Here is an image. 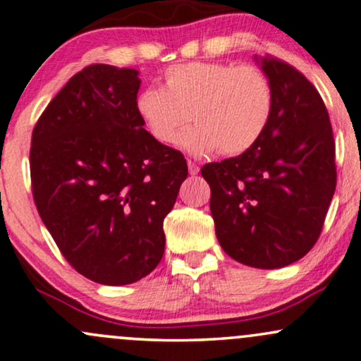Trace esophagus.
Listing matches in <instances>:
<instances>
[{
	"mask_svg": "<svg viewBox=\"0 0 361 361\" xmlns=\"http://www.w3.org/2000/svg\"><path fill=\"white\" fill-rule=\"evenodd\" d=\"M187 166H189V172L192 176H195V174H199V171H200V167L195 164V162H192V161H187Z\"/></svg>",
	"mask_w": 361,
	"mask_h": 361,
	"instance_id": "34e87169",
	"label": "esophagus"
}]
</instances>
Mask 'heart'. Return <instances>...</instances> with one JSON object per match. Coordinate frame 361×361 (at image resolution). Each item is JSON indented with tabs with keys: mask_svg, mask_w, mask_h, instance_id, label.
<instances>
[{
	"mask_svg": "<svg viewBox=\"0 0 361 361\" xmlns=\"http://www.w3.org/2000/svg\"><path fill=\"white\" fill-rule=\"evenodd\" d=\"M274 93L259 67L230 62H187L169 67L164 88L149 87L136 98V111L161 145H182L192 154L219 151L238 156L251 149L268 128Z\"/></svg>",
	"mask_w": 361,
	"mask_h": 361,
	"instance_id": "b5f03b06",
	"label": "heart"
}]
</instances>
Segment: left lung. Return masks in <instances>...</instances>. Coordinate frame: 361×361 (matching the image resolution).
I'll return each mask as SVG.
<instances>
[{
    "instance_id": "left-lung-1",
    "label": "left lung",
    "mask_w": 361,
    "mask_h": 361,
    "mask_svg": "<svg viewBox=\"0 0 361 361\" xmlns=\"http://www.w3.org/2000/svg\"><path fill=\"white\" fill-rule=\"evenodd\" d=\"M273 115L243 154L209 162L210 212L219 243L251 268H283L317 243L337 185L335 141L317 88L290 63L261 59Z\"/></svg>"
}]
</instances>
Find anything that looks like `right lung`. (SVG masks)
<instances>
[{
	"label": "right lung",
	"instance_id": "obj_1",
	"mask_svg": "<svg viewBox=\"0 0 361 361\" xmlns=\"http://www.w3.org/2000/svg\"><path fill=\"white\" fill-rule=\"evenodd\" d=\"M140 85L135 68L83 67L39 116L29 151L44 225L77 273L106 286L159 264L162 224L189 172L180 151L142 128Z\"/></svg>",
	"mask_w": 361,
	"mask_h": 361
}]
</instances>
